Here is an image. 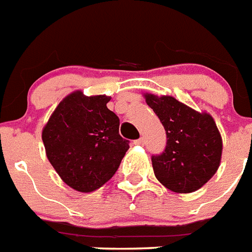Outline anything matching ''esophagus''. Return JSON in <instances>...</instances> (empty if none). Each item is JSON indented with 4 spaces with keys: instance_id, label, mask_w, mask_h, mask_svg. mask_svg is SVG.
<instances>
[{
    "instance_id": "esophagus-1",
    "label": "esophagus",
    "mask_w": 252,
    "mask_h": 252,
    "mask_svg": "<svg viewBox=\"0 0 252 252\" xmlns=\"http://www.w3.org/2000/svg\"><path fill=\"white\" fill-rule=\"evenodd\" d=\"M134 144H136V145H144L145 140H144V138H138V140L134 141Z\"/></svg>"
}]
</instances>
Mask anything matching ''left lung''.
<instances>
[{"mask_svg": "<svg viewBox=\"0 0 252 252\" xmlns=\"http://www.w3.org/2000/svg\"><path fill=\"white\" fill-rule=\"evenodd\" d=\"M146 103L167 134L163 153L151 157L157 179L175 193H193L216 173L221 136L208 114H199L169 95L146 94Z\"/></svg>", "mask_w": 252, "mask_h": 252, "instance_id": "obj_1", "label": "left lung"}]
</instances>
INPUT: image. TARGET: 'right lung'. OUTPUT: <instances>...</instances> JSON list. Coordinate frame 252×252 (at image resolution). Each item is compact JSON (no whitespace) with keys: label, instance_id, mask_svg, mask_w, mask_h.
<instances>
[{"label":"right lung","instance_id":"obj_1","mask_svg":"<svg viewBox=\"0 0 252 252\" xmlns=\"http://www.w3.org/2000/svg\"><path fill=\"white\" fill-rule=\"evenodd\" d=\"M110 97L67 95L42 130L49 161L77 191L101 188L119 168L129 141L119 134V118L107 108Z\"/></svg>","mask_w":252,"mask_h":252}]
</instances>
